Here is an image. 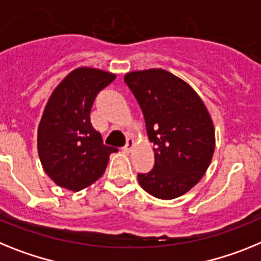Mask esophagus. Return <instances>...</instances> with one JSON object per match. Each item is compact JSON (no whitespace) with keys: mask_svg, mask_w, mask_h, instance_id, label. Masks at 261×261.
Wrapping results in <instances>:
<instances>
[{"mask_svg":"<svg viewBox=\"0 0 261 261\" xmlns=\"http://www.w3.org/2000/svg\"><path fill=\"white\" fill-rule=\"evenodd\" d=\"M134 147H135V140L131 139V138H128L127 143H126V146L123 147V151H124V152L130 153L131 151H133V149H134Z\"/></svg>","mask_w":261,"mask_h":261,"instance_id":"esophagus-1","label":"esophagus"}]
</instances>
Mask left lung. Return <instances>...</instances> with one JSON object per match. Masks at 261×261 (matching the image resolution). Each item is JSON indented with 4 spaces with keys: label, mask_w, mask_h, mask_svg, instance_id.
I'll list each match as a JSON object with an SVG mask.
<instances>
[{
    "label": "left lung",
    "mask_w": 261,
    "mask_h": 261,
    "mask_svg": "<svg viewBox=\"0 0 261 261\" xmlns=\"http://www.w3.org/2000/svg\"><path fill=\"white\" fill-rule=\"evenodd\" d=\"M124 81L155 146V167L138 174L139 185L156 198H177L198 184L212 163L215 128L209 110L187 81L162 68L128 72Z\"/></svg>",
    "instance_id": "1"
}]
</instances>
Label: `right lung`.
<instances>
[{
  "label": "right lung",
  "instance_id": "add662e5",
  "mask_svg": "<svg viewBox=\"0 0 261 261\" xmlns=\"http://www.w3.org/2000/svg\"><path fill=\"white\" fill-rule=\"evenodd\" d=\"M117 74L80 67L59 83L47 101L38 126V155L56 185L79 192L96 182L109 158L118 149L102 143L90 123V109L97 93Z\"/></svg>",
  "mask_w": 261,
  "mask_h": 261
}]
</instances>
